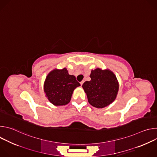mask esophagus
I'll list each match as a JSON object with an SVG mask.
<instances>
[{
  "instance_id": "1",
  "label": "esophagus",
  "mask_w": 157,
  "mask_h": 157,
  "mask_svg": "<svg viewBox=\"0 0 157 157\" xmlns=\"http://www.w3.org/2000/svg\"><path fill=\"white\" fill-rule=\"evenodd\" d=\"M84 81H82L80 82V84H81V86H82V84L84 83Z\"/></svg>"
}]
</instances>
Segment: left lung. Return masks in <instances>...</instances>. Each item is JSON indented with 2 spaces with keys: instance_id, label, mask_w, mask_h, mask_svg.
<instances>
[{
  "instance_id": "8db88e82",
  "label": "left lung",
  "mask_w": 157,
  "mask_h": 157,
  "mask_svg": "<svg viewBox=\"0 0 157 157\" xmlns=\"http://www.w3.org/2000/svg\"><path fill=\"white\" fill-rule=\"evenodd\" d=\"M90 78L91 81L84 82L82 87L91 105L104 108L116 99L119 83L113 72L109 70L97 68L91 71Z\"/></svg>"
}]
</instances>
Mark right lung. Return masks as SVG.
<instances>
[{"instance_id":"obj_1","label":"right lung","mask_w":157,"mask_h":157,"mask_svg":"<svg viewBox=\"0 0 157 157\" xmlns=\"http://www.w3.org/2000/svg\"><path fill=\"white\" fill-rule=\"evenodd\" d=\"M79 86L75 76L69 75L66 68L55 69L47 75L44 91L53 105H64L70 102L73 91Z\"/></svg>"}]
</instances>
